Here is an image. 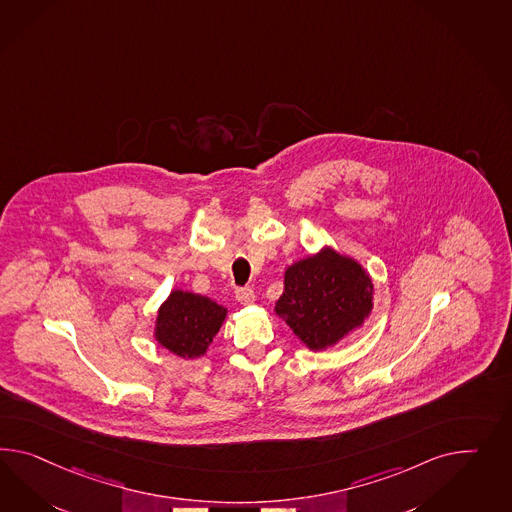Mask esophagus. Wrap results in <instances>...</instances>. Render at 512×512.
<instances>
[{
	"mask_svg": "<svg viewBox=\"0 0 512 512\" xmlns=\"http://www.w3.org/2000/svg\"><path fill=\"white\" fill-rule=\"evenodd\" d=\"M235 294L236 300L242 305H249L255 302V292H253V289H249V287H240V289H236Z\"/></svg>",
	"mask_w": 512,
	"mask_h": 512,
	"instance_id": "obj_1",
	"label": "esophagus"
}]
</instances>
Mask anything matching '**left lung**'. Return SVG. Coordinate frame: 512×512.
<instances>
[{
	"label": "left lung",
	"mask_w": 512,
	"mask_h": 512,
	"mask_svg": "<svg viewBox=\"0 0 512 512\" xmlns=\"http://www.w3.org/2000/svg\"><path fill=\"white\" fill-rule=\"evenodd\" d=\"M283 283L274 311L313 352L337 345L373 311L371 276L332 248L291 264Z\"/></svg>",
	"instance_id": "left-lung-1"
}]
</instances>
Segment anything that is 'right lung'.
<instances>
[{
    "instance_id": "add662e5",
    "label": "right lung",
    "mask_w": 512,
    "mask_h": 512,
    "mask_svg": "<svg viewBox=\"0 0 512 512\" xmlns=\"http://www.w3.org/2000/svg\"><path fill=\"white\" fill-rule=\"evenodd\" d=\"M225 317L227 309L207 296L175 289L158 309L154 339L175 356L195 360L205 356Z\"/></svg>"
}]
</instances>
